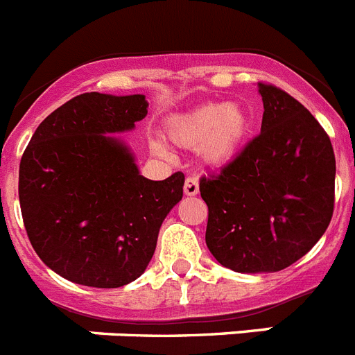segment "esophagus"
Wrapping results in <instances>:
<instances>
[{"mask_svg": "<svg viewBox=\"0 0 355 355\" xmlns=\"http://www.w3.org/2000/svg\"><path fill=\"white\" fill-rule=\"evenodd\" d=\"M198 180H196V177H187L186 182H184V193H186L187 196H195L198 195Z\"/></svg>", "mask_w": 355, "mask_h": 355, "instance_id": "esophagus-1", "label": "esophagus"}]
</instances>
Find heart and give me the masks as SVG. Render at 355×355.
Wrapping results in <instances>:
<instances>
[{
  "label": "heart",
  "mask_w": 355,
  "mask_h": 355,
  "mask_svg": "<svg viewBox=\"0 0 355 355\" xmlns=\"http://www.w3.org/2000/svg\"><path fill=\"white\" fill-rule=\"evenodd\" d=\"M254 116L241 103H202L193 110L175 116L168 123L169 139L182 148L202 146L211 164L221 166L236 159L250 137ZM155 152L164 148L155 144Z\"/></svg>",
  "instance_id": "heart-1"
}]
</instances>
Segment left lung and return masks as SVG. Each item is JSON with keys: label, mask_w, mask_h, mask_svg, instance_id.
<instances>
[{"label": "left lung", "mask_w": 355, "mask_h": 355, "mask_svg": "<svg viewBox=\"0 0 355 355\" xmlns=\"http://www.w3.org/2000/svg\"><path fill=\"white\" fill-rule=\"evenodd\" d=\"M261 134L200 178L205 243L239 273L280 271L318 243L334 212L336 159L323 126L280 87L259 82Z\"/></svg>", "instance_id": "obj_1"}]
</instances>
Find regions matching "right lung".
Instances as JSON below:
<instances>
[{"label":"right lung","mask_w":355,"mask_h":355,"mask_svg":"<svg viewBox=\"0 0 355 355\" xmlns=\"http://www.w3.org/2000/svg\"><path fill=\"white\" fill-rule=\"evenodd\" d=\"M148 114L143 94L84 92L37 126L19 164V203L33 250L55 273L121 288L146 270L159 229L184 195V173L139 175L125 144Z\"/></svg>","instance_id":"1"}]
</instances>
